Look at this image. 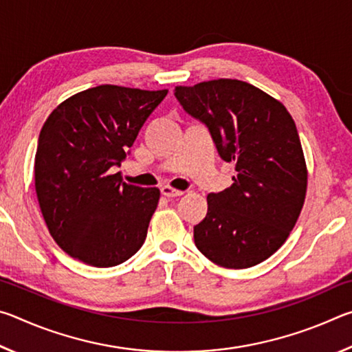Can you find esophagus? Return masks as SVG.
Returning a JSON list of instances; mask_svg holds the SVG:
<instances>
[{"mask_svg":"<svg viewBox=\"0 0 352 352\" xmlns=\"http://www.w3.org/2000/svg\"><path fill=\"white\" fill-rule=\"evenodd\" d=\"M162 194L164 195V197H180V195H183V190L175 189L172 186H163Z\"/></svg>","mask_w":352,"mask_h":352,"instance_id":"34e87169","label":"esophagus"}]
</instances>
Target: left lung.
Wrapping results in <instances>:
<instances>
[{
  "label": "left lung",
  "mask_w": 352,
  "mask_h": 352,
  "mask_svg": "<svg viewBox=\"0 0 352 352\" xmlns=\"http://www.w3.org/2000/svg\"><path fill=\"white\" fill-rule=\"evenodd\" d=\"M175 98L206 124L237 172L230 188L208 194L195 245L225 269L261 264L287 239L305 205L307 166L295 121L278 99L237 79L175 87Z\"/></svg>",
  "instance_id": "8db88e82"
}]
</instances>
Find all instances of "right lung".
I'll return each instance as SVG.
<instances>
[{"instance_id":"1","label":"right lung","mask_w":352,"mask_h":352,"mask_svg":"<svg viewBox=\"0 0 352 352\" xmlns=\"http://www.w3.org/2000/svg\"><path fill=\"white\" fill-rule=\"evenodd\" d=\"M168 90L88 88L58 104L41 127L35 192L47 230L65 253L93 267L127 261L146 241L158 188L122 183L121 166Z\"/></svg>"}]
</instances>
